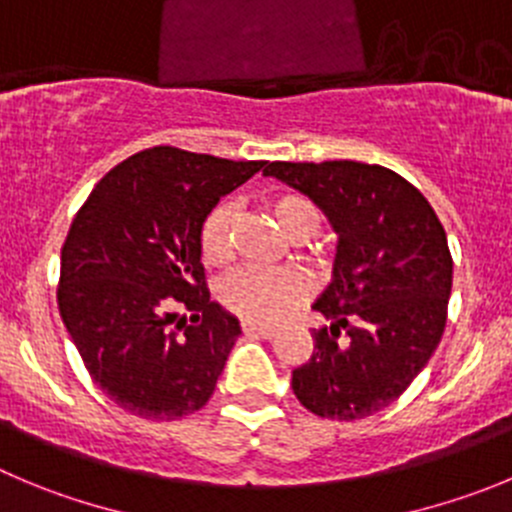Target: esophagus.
Masks as SVG:
<instances>
[{
  "label": "esophagus",
  "mask_w": 512,
  "mask_h": 512,
  "mask_svg": "<svg viewBox=\"0 0 512 512\" xmlns=\"http://www.w3.org/2000/svg\"><path fill=\"white\" fill-rule=\"evenodd\" d=\"M242 331H245L247 336H262V338H272L275 333H278L272 326H262V323H252V321H242Z\"/></svg>",
  "instance_id": "obj_1"
}]
</instances>
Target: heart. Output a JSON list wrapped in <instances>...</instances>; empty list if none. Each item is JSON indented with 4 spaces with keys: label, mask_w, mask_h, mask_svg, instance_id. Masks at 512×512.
<instances>
[{
    "label": "heart",
    "mask_w": 512,
    "mask_h": 512,
    "mask_svg": "<svg viewBox=\"0 0 512 512\" xmlns=\"http://www.w3.org/2000/svg\"><path fill=\"white\" fill-rule=\"evenodd\" d=\"M270 212L290 237H308L321 224V214L310 199L300 194H280L270 202ZM234 207L217 204L202 224V257L207 265L224 267L234 255ZM310 293V283L295 267H242L219 285V300L252 323H278L298 308Z\"/></svg>",
    "instance_id": "b5f03b06"
}]
</instances>
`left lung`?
<instances>
[{"mask_svg": "<svg viewBox=\"0 0 512 512\" xmlns=\"http://www.w3.org/2000/svg\"><path fill=\"white\" fill-rule=\"evenodd\" d=\"M265 176L313 199L338 232L333 280L313 303V356L293 371L308 412L353 422L389 407L427 366L447 323L452 255L422 191L379 164L272 161Z\"/></svg>", "mask_w": 512, "mask_h": 512, "instance_id": "left-lung-1", "label": "left lung"}]
</instances>
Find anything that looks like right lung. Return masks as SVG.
Returning <instances> with one entry per match:
<instances>
[{
  "label": "right lung",
  "instance_id": "add662e5",
  "mask_svg": "<svg viewBox=\"0 0 512 512\" xmlns=\"http://www.w3.org/2000/svg\"><path fill=\"white\" fill-rule=\"evenodd\" d=\"M265 164L146 148L113 166L75 214L57 308L90 379L128 414L174 422L214 394L242 331L209 300L199 234L219 199Z\"/></svg>",
  "mask_w": 512,
  "mask_h": 512
}]
</instances>
